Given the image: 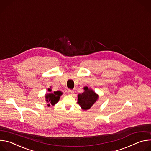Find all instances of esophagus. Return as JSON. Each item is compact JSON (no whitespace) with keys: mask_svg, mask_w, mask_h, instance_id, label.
Masks as SVG:
<instances>
[{"mask_svg":"<svg viewBox=\"0 0 151 151\" xmlns=\"http://www.w3.org/2000/svg\"><path fill=\"white\" fill-rule=\"evenodd\" d=\"M73 93V91H72V90H68V93L69 94H70V95L72 94Z\"/></svg>","mask_w":151,"mask_h":151,"instance_id":"34e87169","label":"esophagus"}]
</instances>
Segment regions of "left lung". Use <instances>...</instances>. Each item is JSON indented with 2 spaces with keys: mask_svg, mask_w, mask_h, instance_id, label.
I'll return each mask as SVG.
<instances>
[{
  "mask_svg": "<svg viewBox=\"0 0 151 151\" xmlns=\"http://www.w3.org/2000/svg\"><path fill=\"white\" fill-rule=\"evenodd\" d=\"M85 91L78 96V103L83 110L90 109L98 99V96L87 87H84Z\"/></svg>",
  "mask_w": 151,
  "mask_h": 151,
  "instance_id": "obj_1",
  "label": "left lung"
}]
</instances>
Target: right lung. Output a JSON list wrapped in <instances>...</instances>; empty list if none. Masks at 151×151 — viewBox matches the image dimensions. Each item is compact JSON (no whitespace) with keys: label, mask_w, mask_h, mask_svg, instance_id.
Returning <instances> with one entry per match:
<instances>
[{"label":"right lung","mask_w":151,"mask_h":151,"mask_svg":"<svg viewBox=\"0 0 151 151\" xmlns=\"http://www.w3.org/2000/svg\"><path fill=\"white\" fill-rule=\"evenodd\" d=\"M62 94V93L60 91H54L53 93H50L46 95L47 101L50 102L52 105H54L56 103L58 102L60 99V96ZM48 106H50V104H48Z\"/></svg>","instance_id":"obj_1"}]
</instances>
